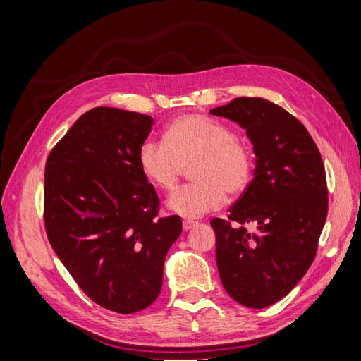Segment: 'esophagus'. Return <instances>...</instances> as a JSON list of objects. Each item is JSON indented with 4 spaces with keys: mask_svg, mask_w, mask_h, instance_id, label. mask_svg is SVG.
Instances as JSON below:
<instances>
[{
    "mask_svg": "<svg viewBox=\"0 0 361 361\" xmlns=\"http://www.w3.org/2000/svg\"><path fill=\"white\" fill-rule=\"evenodd\" d=\"M199 221H192V220H185L183 221V231H191V228L197 227Z\"/></svg>",
    "mask_w": 361,
    "mask_h": 361,
    "instance_id": "34e87169",
    "label": "esophagus"
}]
</instances>
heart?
I'll return each mask as SVG.
<instances>
[{
	"instance_id": "heart-1",
	"label": "heart",
	"mask_w": 361,
	"mask_h": 361,
	"mask_svg": "<svg viewBox=\"0 0 361 361\" xmlns=\"http://www.w3.org/2000/svg\"><path fill=\"white\" fill-rule=\"evenodd\" d=\"M145 176L170 192L185 167H192L194 183L169 199L170 211L183 218H199L221 206L224 194L244 192L253 178L255 158L235 130L202 116H182L166 129L164 141L147 138L138 150Z\"/></svg>"
}]
</instances>
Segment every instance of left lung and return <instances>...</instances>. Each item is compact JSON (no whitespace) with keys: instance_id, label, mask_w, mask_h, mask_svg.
<instances>
[{"instance_id":"1","label":"left lung","mask_w":361,"mask_h":361,"mask_svg":"<svg viewBox=\"0 0 361 361\" xmlns=\"http://www.w3.org/2000/svg\"><path fill=\"white\" fill-rule=\"evenodd\" d=\"M209 113L244 128L256 155L253 180L228 221H211L218 272L235 301L264 309L297 286L316 256L329 212L324 162L300 120L267 99L236 97Z\"/></svg>"}]
</instances>
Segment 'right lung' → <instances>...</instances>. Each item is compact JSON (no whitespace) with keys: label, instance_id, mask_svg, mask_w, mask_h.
Here are the masks:
<instances>
[{"label":"right lung","instance_id":"1","mask_svg":"<svg viewBox=\"0 0 361 361\" xmlns=\"http://www.w3.org/2000/svg\"><path fill=\"white\" fill-rule=\"evenodd\" d=\"M154 118L97 106L51 150L43 209L49 244L84 293L122 314L161 292L164 260L182 233L178 215L158 218L159 199L138 162Z\"/></svg>","mask_w":361,"mask_h":361}]
</instances>
